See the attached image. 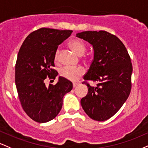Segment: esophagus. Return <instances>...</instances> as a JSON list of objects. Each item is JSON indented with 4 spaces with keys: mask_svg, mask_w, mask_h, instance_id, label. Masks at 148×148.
I'll list each match as a JSON object with an SVG mask.
<instances>
[{
    "mask_svg": "<svg viewBox=\"0 0 148 148\" xmlns=\"http://www.w3.org/2000/svg\"><path fill=\"white\" fill-rule=\"evenodd\" d=\"M77 85H78V83H77V82H73V86L74 88L77 87Z\"/></svg>",
    "mask_w": 148,
    "mask_h": 148,
    "instance_id": "34e87169",
    "label": "esophagus"
}]
</instances>
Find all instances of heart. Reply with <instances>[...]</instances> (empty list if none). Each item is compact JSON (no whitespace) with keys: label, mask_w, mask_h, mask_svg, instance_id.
<instances>
[{"label":"heart","mask_w":148,"mask_h":148,"mask_svg":"<svg viewBox=\"0 0 148 148\" xmlns=\"http://www.w3.org/2000/svg\"><path fill=\"white\" fill-rule=\"evenodd\" d=\"M70 47L77 55L82 56L86 51V47L82 41L74 40L69 43ZM59 59V50L57 49L54 54V61L57 63ZM84 71L82 68L64 67L61 69L60 75L64 78L71 81H76L84 74Z\"/></svg>","instance_id":"1"}]
</instances>
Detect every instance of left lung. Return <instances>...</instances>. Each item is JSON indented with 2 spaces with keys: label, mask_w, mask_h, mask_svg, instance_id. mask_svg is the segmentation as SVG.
<instances>
[{
  "label": "left lung",
  "mask_w": 148,
  "mask_h": 148,
  "mask_svg": "<svg viewBox=\"0 0 148 148\" xmlns=\"http://www.w3.org/2000/svg\"><path fill=\"white\" fill-rule=\"evenodd\" d=\"M76 37L94 49V59L84 79L97 82L95 87L87 84L88 93L81 99V106L94 120H107L121 108L130 94V56L122 41L107 31H83Z\"/></svg>",
  "instance_id": "left-lung-1"
}]
</instances>
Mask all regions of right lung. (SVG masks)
<instances>
[{
  "instance_id": "add662e5",
  "label": "right lung",
  "mask_w": 148,
  "mask_h": 148,
  "mask_svg": "<svg viewBox=\"0 0 148 148\" xmlns=\"http://www.w3.org/2000/svg\"><path fill=\"white\" fill-rule=\"evenodd\" d=\"M72 32L40 29L26 38L18 53L15 84L19 101L26 113L39 123L55 118L61 110L64 95L73 89V83L61 76L55 85L47 87L45 83L47 76L54 79L57 76L52 69L54 54L58 46Z\"/></svg>"
}]
</instances>
